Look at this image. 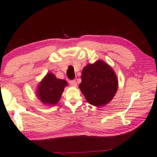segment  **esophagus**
<instances>
[{"instance_id":"34e87169","label":"esophagus","mask_w":157,"mask_h":157,"mask_svg":"<svg viewBox=\"0 0 157 157\" xmlns=\"http://www.w3.org/2000/svg\"><path fill=\"white\" fill-rule=\"evenodd\" d=\"M69 83H70V84H71V86H73V87H77V86H78V84H77L75 80L70 81Z\"/></svg>"}]
</instances>
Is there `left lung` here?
<instances>
[{
    "instance_id": "8db88e82",
    "label": "left lung",
    "mask_w": 157,
    "mask_h": 157,
    "mask_svg": "<svg viewBox=\"0 0 157 157\" xmlns=\"http://www.w3.org/2000/svg\"><path fill=\"white\" fill-rule=\"evenodd\" d=\"M79 89L89 104L103 106L112 101L118 89L115 72L103 60L87 64L82 71Z\"/></svg>"
}]
</instances>
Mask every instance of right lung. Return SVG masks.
Here are the masks:
<instances>
[{
    "mask_svg": "<svg viewBox=\"0 0 157 157\" xmlns=\"http://www.w3.org/2000/svg\"><path fill=\"white\" fill-rule=\"evenodd\" d=\"M67 86V81L57 78L52 73H48L38 84L36 96L44 105H55L60 100L64 88Z\"/></svg>",
    "mask_w": 157,
    "mask_h": 157,
    "instance_id": "right-lung-1",
    "label": "right lung"
}]
</instances>
